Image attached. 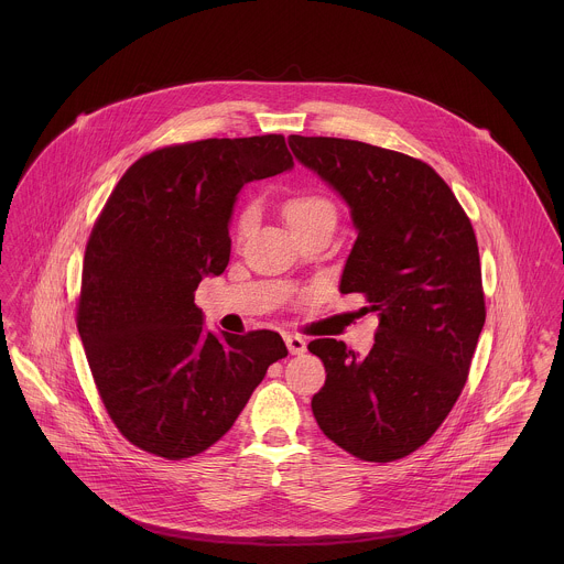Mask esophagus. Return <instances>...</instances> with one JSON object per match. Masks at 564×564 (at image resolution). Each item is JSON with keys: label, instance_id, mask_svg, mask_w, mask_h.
Masks as SVG:
<instances>
[{"label": "esophagus", "instance_id": "34e87169", "mask_svg": "<svg viewBox=\"0 0 564 564\" xmlns=\"http://www.w3.org/2000/svg\"><path fill=\"white\" fill-rule=\"evenodd\" d=\"M284 343H286V347H289V351L293 356H300V354L306 351V340L302 336H297V334H286Z\"/></svg>", "mask_w": 564, "mask_h": 564}]
</instances>
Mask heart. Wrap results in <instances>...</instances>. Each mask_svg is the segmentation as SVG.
Instances as JSON below:
<instances>
[{
  "label": "heart",
  "instance_id": "b5f03b06",
  "mask_svg": "<svg viewBox=\"0 0 564 564\" xmlns=\"http://www.w3.org/2000/svg\"><path fill=\"white\" fill-rule=\"evenodd\" d=\"M327 210H334V206L319 195H295V197L286 199V204H284V219H286V226L293 230ZM249 226H251V210H247L242 215L239 232L247 235Z\"/></svg>",
  "mask_w": 564,
  "mask_h": 564
}]
</instances>
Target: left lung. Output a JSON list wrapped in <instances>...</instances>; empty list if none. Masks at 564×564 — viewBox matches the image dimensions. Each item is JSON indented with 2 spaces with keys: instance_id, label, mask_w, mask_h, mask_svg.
Instances as JSON below:
<instances>
[{
  "instance_id": "left-lung-1",
  "label": "left lung",
  "mask_w": 564,
  "mask_h": 564,
  "mask_svg": "<svg viewBox=\"0 0 564 564\" xmlns=\"http://www.w3.org/2000/svg\"><path fill=\"white\" fill-rule=\"evenodd\" d=\"M289 148L349 206L358 237L338 289L380 319L367 356L336 338L308 345L327 373L313 414L351 456L398 460L438 430L469 376L486 319L471 221L425 162L327 137L291 134Z\"/></svg>"
}]
</instances>
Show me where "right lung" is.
Wrapping results in <instances>:
<instances>
[{
    "label": "right lung",
    "instance_id": "obj_1",
    "mask_svg": "<svg viewBox=\"0 0 564 564\" xmlns=\"http://www.w3.org/2000/svg\"><path fill=\"white\" fill-rule=\"evenodd\" d=\"M291 169L282 134L206 139L139 159L110 193L86 242L78 332L132 445L166 460L206 452L289 354L271 329H206L195 291L230 262L242 186Z\"/></svg>",
    "mask_w": 564,
    "mask_h": 564
}]
</instances>
